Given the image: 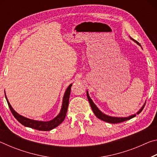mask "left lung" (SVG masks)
Instances as JSON below:
<instances>
[{
	"mask_svg": "<svg viewBox=\"0 0 157 157\" xmlns=\"http://www.w3.org/2000/svg\"><path fill=\"white\" fill-rule=\"evenodd\" d=\"M130 39H131L132 40L134 41V42H136V43L138 45L140 46L139 42L135 41L134 39H133L132 38V37H130ZM86 95H87V98H88L89 102L90 103V105H91V107L93 111H94V113L95 115V116L98 117V118H99V119H100V120H102L103 121H105V122H107V123H122V122L126 121L127 120H129V119H131V118H134V117L136 116V113L133 114V115H131V116H129L128 117H113V116H110L106 115V114H105L104 113H102V111H101L97 107V106L94 104V102H93L91 98H90V96H89L88 91H86ZM145 102L144 103V105L142 106V107L140 109V110L136 113V114H139V113L141 112L142 110L143 109V108H144V107H145Z\"/></svg>",
	"mask_w": 157,
	"mask_h": 157,
	"instance_id": "left-lung-1",
	"label": "left lung"
}]
</instances>
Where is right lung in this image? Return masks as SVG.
Returning a JSON list of instances; mask_svg holds the SVG:
<instances>
[{
    "label": "right lung",
    "instance_id": "1",
    "mask_svg": "<svg viewBox=\"0 0 157 157\" xmlns=\"http://www.w3.org/2000/svg\"><path fill=\"white\" fill-rule=\"evenodd\" d=\"M73 84H71L68 86V88L66 89V91L64 93V95H63V100H62V108H61L60 112L59 114L52 119L51 121H35L33 120V119H30L28 118H25V117L23 116L18 114L17 111L14 110V109L10 105L9 102L8 100H7V98L6 96V94L5 95V98H6L7 104H8L9 107L11 110L13 116L15 117V118L21 123L25 127H30V128L35 129L37 130H39V131H50L52 129L55 128V127H57L58 125L62 123L64 120L65 117L66 116V113H67V109L68 107V102H69V98H70V94H71V86H72Z\"/></svg>",
    "mask_w": 157,
    "mask_h": 157
}]
</instances>
